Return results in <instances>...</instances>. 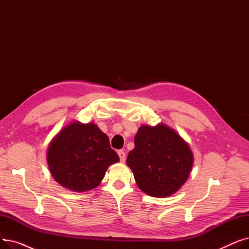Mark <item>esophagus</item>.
Returning a JSON list of instances; mask_svg holds the SVG:
<instances>
[{"mask_svg":"<svg viewBox=\"0 0 249 249\" xmlns=\"http://www.w3.org/2000/svg\"><path fill=\"white\" fill-rule=\"evenodd\" d=\"M118 155H119V158H120V161L121 162H125L126 153L123 150H120V151H118Z\"/></svg>","mask_w":249,"mask_h":249,"instance_id":"34e87169","label":"esophagus"}]
</instances>
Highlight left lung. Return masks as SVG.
<instances>
[{"label": "left lung", "instance_id": "obj_1", "mask_svg": "<svg viewBox=\"0 0 249 249\" xmlns=\"http://www.w3.org/2000/svg\"><path fill=\"white\" fill-rule=\"evenodd\" d=\"M135 147L128 154L138 188L155 198L175 194L189 178L194 156L188 143L162 123L142 125L134 138Z\"/></svg>", "mask_w": 249, "mask_h": 249}]
</instances>
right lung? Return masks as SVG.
Segmentation results:
<instances>
[{
    "instance_id": "1",
    "label": "right lung",
    "mask_w": 249,
    "mask_h": 249,
    "mask_svg": "<svg viewBox=\"0 0 249 249\" xmlns=\"http://www.w3.org/2000/svg\"><path fill=\"white\" fill-rule=\"evenodd\" d=\"M119 160L108 136L94 122H71L52 139L47 149L51 176L60 186L73 192L98 187L107 168Z\"/></svg>"
}]
</instances>
